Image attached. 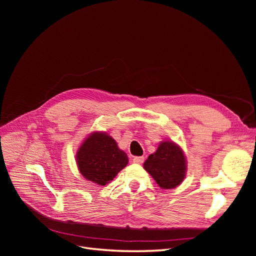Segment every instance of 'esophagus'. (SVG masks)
Segmentation results:
<instances>
[{
  "mask_svg": "<svg viewBox=\"0 0 256 256\" xmlns=\"http://www.w3.org/2000/svg\"><path fill=\"white\" fill-rule=\"evenodd\" d=\"M144 157L143 156H140V157H134V164H143L144 162Z\"/></svg>",
  "mask_w": 256,
  "mask_h": 256,
  "instance_id": "1",
  "label": "esophagus"
}]
</instances>
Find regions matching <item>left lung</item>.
Returning <instances> with one entry per match:
<instances>
[{"label": "left lung", "instance_id": "1", "mask_svg": "<svg viewBox=\"0 0 256 256\" xmlns=\"http://www.w3.org/2000/svg\"><path fill=\"white\" fill-rule=\"evenodd\" d=\"M144 168L164 189H172L186 176V159L180 147L173 142H162L156 152L144 162Z\"/></svg>", "mask_w": 256, "mask_h": 256}]
</instances>
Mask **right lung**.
<instances>
[{
	"mask_svg": "<svg viewBox=\"0 0 256 256\" xmlns=\"http://www.w3.org/2000/svg\"><path fill=\"white\" fill-rule=\"evenodd\" d=\"M76 164L88 180L106 186L127 166L128 157L110 136L95 132L80 146Z\"/></svg>",
	"mask_w": 256,
	"mask_h": 256,
	"instance_id": "add662e5",
	"label": "right lung"
}]
</instances>
